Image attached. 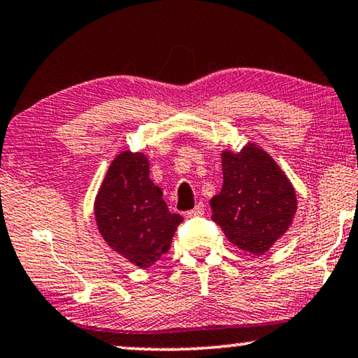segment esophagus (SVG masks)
<instances>
[{
	"mask_svg": "<svg viewBox=\"0 0 358 358\" xmlns=\"http://www.w3.org/2000/svg\"><path fill=\"white\" fill-rule=\"evenodd\" d=\"M205 213V205L203 203H196L194 210L187 211V216L189 217H196V216H203Z\"/></svg>",
	"mask_w": 358,
	"mask_h": 358,
	"instance_id": "esophagus-1",
	"label": "esophagus"
}]
</instances>
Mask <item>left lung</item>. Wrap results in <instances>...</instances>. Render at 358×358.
<instances>
[{
    "mask_svg": "<svg viewBox=\"0 0 358 358\" xmlns=\"http://www.w3.org/2000/svg\"><path fill=\"white\" fill-rule=\"evenodd\" d=\"M222 189L210 200L213 221L241 250L262 255L292 224L297 196L287 176L258 145L222 152Z\"/></svg>",
    "mask_w": 358,
    "mask_h": 358,
    "instance_id": "left-lung-1",
    "label": "left lung"
}]
</instances>
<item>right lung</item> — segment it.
I'll list each match as a JSON object with an SVG mask.
<instances>
[{
  "instance_id": "right-lung-1",
  "label": "right lung",
  "mask_w": 358,
  "mask_h": 358,
  "mask_svg": "<svg viewBox=\"0 0 358 358\" xmlns=\"http://www.w3.org/2000/svg\"><path fill=\"white\" fill-rule=\"evenodd\" d=\"M143 153L122 152L113 159L95 200L96 226L113 250L138 268L166 253L182 216L171 213L163 192L150 179Z\"/></svg>"
}]
</instances>
